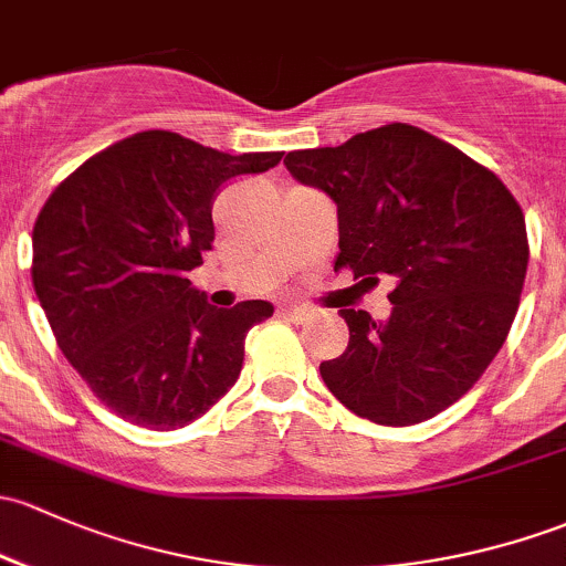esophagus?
<instances>
[{"instance_id": "1", "label": "esophagus", "mask_w": 566, "mask_h": 566, "mask_svg": "<svg viewBox=\"0 0 566 566\" xmlns=\"http://www.w3.org/2000/svg\"><path fill=\"white\" fill-rule=\"evenodd\" d=\"M282 314L287 319H293V323H303V319H308V308L306 306H284Z\"/></svg>"}]
</instances>
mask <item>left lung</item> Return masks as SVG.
<instances>
[{"mask_svg": "<svg viewBox=\"0 0 566 566\" xmlns=\"http://www.w3.org/2000/svg\"><path fill=\"white\" fill-rule=\"evenodd\" d=\"M284 165L336 203L333 268L392 282L382 323L363 308L338 312L349 344L319 363L323 382L379 426H415L448 409L483 377L518 312L528 241L510 189L412 124L290 151Z\"/></svg>", "mask_w": 566, "mask_h": 566, "instance_id": "1", "label": "left lung"}]
</instances>
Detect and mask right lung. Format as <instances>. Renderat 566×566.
<instances>
[{
    "instance_id": "obj_1",
    "label": "right lung",
    "mask_w": 566,
    "mask_h": 566,
    "mask_svg": "<svg viewBox=\"0 0 566 566\" xmlns=\"http://www.w3.org/2000/svg\"><path fill=\"white\" fill-rule=\"evenodd\" d=\"M279 159L148 129L94 154L45 200L34 293L64 358L118 418L174 431L235 385L247 333L273 306L217 308L187 273L211 249L217 189Z\"/></svg>"
}]
</instances>
